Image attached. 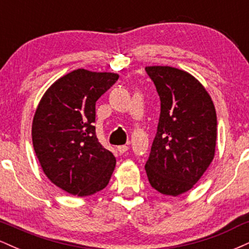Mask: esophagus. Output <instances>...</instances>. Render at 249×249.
I'll return each mask as SVG.
<instances>
[{
  "mask_svg": "<svg viewBox=\"0 0 249 249\" xmlns=\"http://www.w3.org/2000/svg\"><path fill=\"white\" fill-rule=\"evenodd\" d=\"M117 150H118L119 153H125L128 150L127 145H121V146H117Z\"/></svg>",
  "mask_w": 249,
  "mask_h": 249,
  "instance_id": "esophagus-1",
  "label": "esophagus"
}]
</instances>
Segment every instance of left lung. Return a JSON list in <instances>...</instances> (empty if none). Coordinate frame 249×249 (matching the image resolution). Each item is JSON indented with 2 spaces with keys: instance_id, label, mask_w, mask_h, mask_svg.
I'll use <instances>...</instances> for the list:
<instances>
[{
  "instance_id": "obj_1",
  "label": "left lung",
  "mask_w": 249,
  "mask_h": 249,
  "mask_svg": "<svg viewBox=\"0 0 249 249\" xmlns=\"http://www.w3.org/2000/svg\"><path fill=\"white\" fill-rule=\"evenodd\" d=\"M156 85L161 108L145 170L164 196L187 192L215 156L216 112L210 93L187 71L167 65L145 68Z\"/></svg>"
}]
</instances>
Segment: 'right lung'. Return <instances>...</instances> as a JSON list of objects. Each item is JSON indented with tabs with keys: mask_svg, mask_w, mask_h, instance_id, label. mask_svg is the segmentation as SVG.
Returning <instances> with one entry per match:
<instances>
[{
	"mask_svg": "<svg viewBox=\"0 0 249 249\" xmlns=\"http://www.w3.org/2000/svg\"><path fill=\"white\" fill-rule=\"evenodd\" d=\"M119 75L77 69L62 76L42 96L31 137L47 178L63 191L88 196L107 187L116 158L99 144L92 123L96 102Z\"/></svg>",
	"mask_w": 249,
	"mask_h": 249,
	"instance_id": "1",
	"label": "right lung"
}]
</instances>
